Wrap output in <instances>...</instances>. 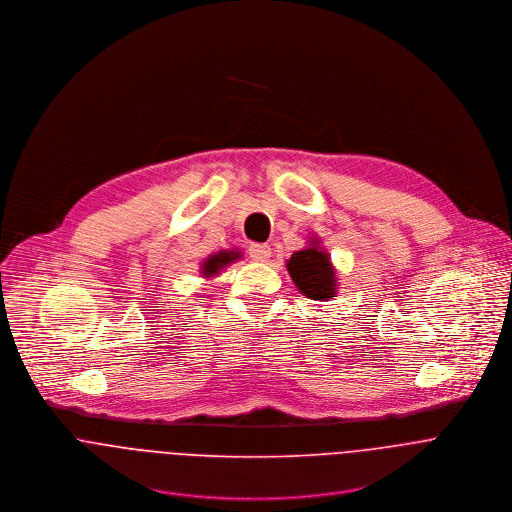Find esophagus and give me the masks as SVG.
Wrapping results in <instances>:
<instances>
[{
    "label": "esophagus",
    "mask_w": 512,
    "mask_h": 512,
    "mask_svg": "<svg viewBox=\"0 0 512 512\" xmlns=\"http://www.w3.org/2000/svg\"><path fill=\"white\" fill-rule=\"evenodd\" d=\"M272 256V248L268 244H252L250 246V258L254 262H268Z\"/></svg>",
    "instance_id": "esophagus-1"
}]
</instances>
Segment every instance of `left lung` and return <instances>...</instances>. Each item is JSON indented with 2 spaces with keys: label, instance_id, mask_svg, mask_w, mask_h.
Masks as SVG:
<instances>
[{
  "label": "left lung",
  "instance_id": "8db88e82",
  "mask_svg": "<svg viewBox=\"0 0 512 512\" xmlns=\"http://www.w3.org/2000/svg\"><path fill=\"white\" fill-rule=\"evenodd\" d=\"M286 268L295 288L305 297L315 301H329L337 297V270L319 236H309L307 246L293 252L286 260Z\"/></svg>",
  "mask_w": 512,
  "mask_h": 512
}]
</instances>
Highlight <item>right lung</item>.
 <instances>
[{
    "mask_svg": "<svg viewBox=\"0 0 512 512\" xmlns=\"http://www.w3.org/2000/svg\"><path fill=\"white\" fill-rule=\"evenodd\" d=\"M238 260H242V250H238V248H226V250H220V252H215V254L207 256V258L201 262L199 272H201V276H203L205 280H213V278L219 276L224 268H228L230 264H234V262H238Z\"/></svg>",
    "mask_w": 512,
    "mask_h": 512,
    "instance_id": "right-lung-1",
    "label": "right lung"
}]
</instances>
